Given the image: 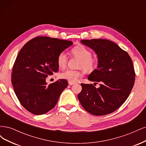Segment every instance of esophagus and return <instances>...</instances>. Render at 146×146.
<instances>
[{
	"label": "esophagus",
	"instance_id": "obj_1",
	"mask_svg": "<svg viewBox=\"0 0 146 146\" xmlns=\"http://www.w3.org/2000/svg\"><path fill=\"white\" fill-rule=\"evenodd\" d=\"M68 83H69V85H74V84L76 83L74 82H70V81H69V82H68Z\"/></svg>",
	"mask_w": 146,
	"mask_h": 146
}]
</instances>
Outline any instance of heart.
I'll return each instance as SVG.
<instances>
[{"label": "heart", "mask_w": 146, "mask_h": 146, "mask_svg": "<svg viewBox=\"0 0 146 146\" xmlns=\"http://www.w3.org/2000/svg\"><path fill=\"white\" fill-rule=\"evenodd\" d=\"M72 54L81 60L79 67L83 68L88 71L93 70L96 66V60L92 58L91 52L83 46H78L72 48ZM68 63V56L64 52H61L57 58V63L60 68H64ZM83 76L82 70L66 69L60 74V77L70 82H76Z\"/></svg>", "instance_id": "heart-1"}]
</instances>
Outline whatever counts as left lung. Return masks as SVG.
<instances>
[{"instance_id":"left-lung-1","label":"left lung","mask_w":146,"mask_h":146,"mask_svg":"<svg viewBox=\"0 0 146 146\" xmlns=\"http://www.w3.org/2000/svg\"><path fill=\"white\" fill-rule=\"evenodd\" d=\"M83 44L93 50L98 56V66L88 77L94 83L83 84L78 99L86 111L96 116L116 111L124 103L133 86L135 74L128 53L108 39H83Z\"/></svg>"}]
</instances>
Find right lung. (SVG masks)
Here are the masks:
<instances>
[{
  "mask_svg": "<svg viewBox=\"0 0 146 146\" xmlns=\"http://www.w3.org/2000/svg\"><path fill=\"white\" fill-rule=\"evenodd\" d=\"M70 41L38 36L27 42L17 56L11 82L22 105L36 115L49 111L56 105L68 82L60 79L47 85L48 75L57 72L58 55L72 46Z\"/></svg>",
  "mask_w": 146,
  "mask_h": 146,
  "instance_id": "obj_1",
  "label": "right lung"
}]
</instances>
